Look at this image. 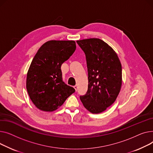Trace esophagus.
Instances as JSON below:
<instances>
[{
  "label": "esophagus",
  "mask_w": 153,
  "mask_h": 153,
  "mask_svg": "<svg viewBox=\"0 0 153 153\" xmlns=\"http://www.w3.org/2000/svg\"><path fill=\"white\" fill-rule=\"evenodd\" d=\"M74 88H75V91H77V89H78V86H77V85H75V86H74Z\"/></svg>",
  "instance_id": "obj_1"
}]
</instances>
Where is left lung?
I'll return each instance as SVG.
<instances>
[{
    "instance_id": "left-lung-1",
    "label": "left lung",
    "mask_w": 153,
    "mask_h": 153,
    "mask_svg": "<svg viewBox=\"0 0 153 153\" xmlns=\"http://www.w3.org/2000/svg\"><path fill=\"white\" fill-rule=\"evenodd\" d=\"M84 51L87 63L88 88L80 100L91 113L100 114L117 97L122 85V64L115 51L98 38L76 41Z\"/></svg>"
}]
</instances>
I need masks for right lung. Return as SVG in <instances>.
<instances>
[{
  "label": "right lung",
  "mask_w": 153,
  "mask_h": 153,
  "mask_svg": "<svg viewBox=\"0 0 153 153\" xmlns=\"http://www.w3.org/2000/svg\"><path fill=\"white\" fill-rule=\"evenodd\" d=\"M76 49L74 41L51 40L43 44L34 56L26 76V89L41 111L57 110L75 90L62 81V64Z\"/></svg>",
  "instance_id": "obj_1"
}]
</instances>
